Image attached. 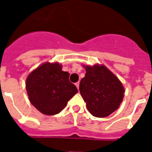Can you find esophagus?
<instances>
[{
    "label": "esophagus",
    "instance_id": "1",
    "mask_svg": "<svg viewBox=\"0 0 152 152\" xmlns=\"http://www.w3.org/2000/svg\"><path fill=\"white\" fill-rule=\"evenodd\" d=\"M75 85H76V87H77V89H78V90H79V88H80V83L77 82L76 84H75Z\"/></svg>",
    "mask_w": 152,
    "mask_h": 152
}]
</instances>
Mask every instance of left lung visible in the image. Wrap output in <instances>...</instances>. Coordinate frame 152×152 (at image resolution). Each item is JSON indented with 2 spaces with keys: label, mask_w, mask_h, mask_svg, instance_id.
Instances as JSON below:
<instances>
[{
  "label": "left lung",
  "mask_w": 152,
  "mask_h": 152,
  "mask_svg": "<svg viewBox=\"0 0 152 152\" xmlns=\"http://www.w3.org/2000/svg\"><path fill=\"white\" fill-rule=\"evenodd\" d=\"M85 77L80 84V94L92 115L106 117L118 109L124 89L119 79L105 66H83Z\"/></svg>",
  "instance_id": "1"
}]
</instances>
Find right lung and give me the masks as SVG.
<instances>
[{
    "mask_svg": "<svg viewBox=\"0 0 152 152\" xmlns=\"http://www.w3.org/2000/svg\"><path fill=\"white\" fill-rule=\"evenodd\" d=\"M69 73L58 62H45L26 79V90L31 104L45 115L60 113L78 90L69 80Z\"/></svg>",
    "mask_w": 152,
    "mask_h": 152,
    "instance_id": "obj_1",
    "label": "right lung"
}]
</instances>
